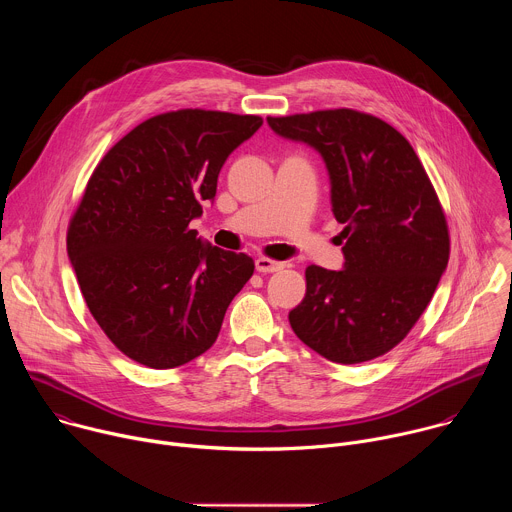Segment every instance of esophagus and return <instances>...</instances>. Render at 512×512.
<instances>
[{
  "label": "esophagus",
  "mask_w": 512,
  "mask_h": 512,
  "mask_svg": "<svg viewBox=\"0 0 512 512\" xmlns=\"http://www.w3.org/2000/svg\"><path fill=\"white\" fill-rule=\"evenodd\" d=\"M285 265L281 261H273V259H267V257H259L255 259V269L259 273H275V271H281Z\"/></svg>",
  "instance_id": "1"
}]
</instances>
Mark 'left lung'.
Masks as SVG:
<instances>
[{"label": "left lung", "instance_id": "1", "mask_svg": "<svg viewBox=\"0 0 512 512\" xmlns=\"http://www.w3.org/2000/svg\"><path fill=\"white\" fill-rule=\"evenodd\" d=\"M314 148L330 176L344 267L306 269V298L289 312L296 336L340 364L397 346L427 308L450 259L448 223L411 143L354 109L267 117Z\"/></svg>", "mask_w": 512, "mask_h": 512}]
</instances>
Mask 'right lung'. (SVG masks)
<instances>
[{
  "mask_svg": "<svg viewBox=\"0 0 512 512\" xmlns=\"http://www.w3.org/2000/svg\"><path fill=\"white\" fill-rule=\"evenodd\" d=\"M263 119L180 109L139 123L95 168L70 218L68 259L107 338L150 369L206 352L255 263L190 223L227 158Z\"/></svg>",
  "mask_w": 512,
  "mask_h": 512,
  "instance_id": "1",
  "label": "right lung"
}]
</instances>
